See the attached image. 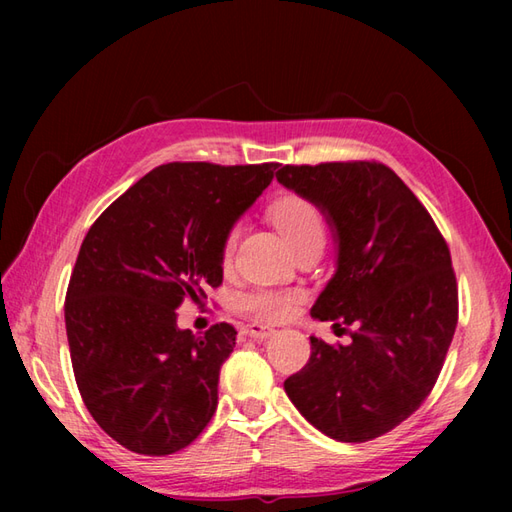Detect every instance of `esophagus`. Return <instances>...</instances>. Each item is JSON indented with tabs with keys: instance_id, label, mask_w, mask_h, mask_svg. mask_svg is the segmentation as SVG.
I'll use <instances>...</instances> for the list:
<instances>
[{
	"instance_id": "obj_1",
	"label": "esophagus",
	"mask_w": 512,
	"mask_h": 512,
	"mask_svg": "<svg viewBox=\"0 0 512 512\" xmlns=\"http://www.w3.org/2000/svg\"><path fill=\"white\" fill-rule=\"evenodd\" d=\"M273 328H268V325H262V323H248L242 328V334L250 336V339H257V341H264L268 339V336H273Z\"/></svg>"
}]
</instances>
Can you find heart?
Segmentation results:
<instances>
[{"instance_id":"obj_1","label":"heart","mask_w":512,"mask_h":512,"mask_svg":"<svg viewBox=\"0 0 512 512\" xmlns=\"http://www.w3.org/2000/svg\"><path fill=\"white\" fill-rule=\"evenodd\" d=\"M270 215H273V222L281 231V235L288 239V244L295 250L312 237H323L321 213L317 211V206H314L310 200L301 198V195H286V198H281L279 202H275ZM237 239H239V228L233 226L224 239V248H222L224 264H228L233 259ZM299 299H301L299 292L259 288L242 297V308L257 321H284L297 310Z\"/></svg>"}]
</instances>
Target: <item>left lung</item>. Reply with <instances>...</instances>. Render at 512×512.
Returning <instances> with one entry per match:
<instances>
[{
	"instance_id": "1",
	"label": "left lung",
	"mask_w": 512,
	"mask_h": 512,
	"mask_svg": "<svg viewBox=\"0 0 512 512\" xmlns=\"http://www.w3.org/2000/svg\"><path fill=\"white\" fill-rule=\"evenodd\" d=\"M279 184L319 206L336 270L310 314L356 325L350 345L310 336V361L284 389L339 442L391 431L431 394L458 325L449 246L416 195L380 162L286 165Z\"/></svg>"
}]
</instances>
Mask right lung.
I'll return each mask as SVG.
<instances>
[{
    "label": "right lung",
    "instance_id": "obj_1",
    "mask_svg": "<svg viewBox=\"0 0 512 512\" xmlns=\"http://www.w3.org/2000/svg\"><path fill=\"white\" fill-rule=\"evenodd\" d=\"M277 167L160 165L85 235L65 295V332L85 407L125 449L176 453L213 418L237 332L215 323L195 336L178 328L176 308L222 284L224 239Z\"/></svg>",
    "mask_w": 512,
    "mask_h": 512
}]
</instances>
